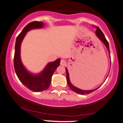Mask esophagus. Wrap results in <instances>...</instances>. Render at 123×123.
I'll use <instances>...</instances> for the list:
<instances>
[{
  "mask_svg": "<svg viewBox=\"0 0 123 123\" xmlns=\"http://www.w3.org/2000/svg\"><path fill=\"white\" fill-rule=\"evenodd\" d=\"M60 64L62 66H66V61L65 60H61L60 62Z\"/></svg>",
  "mask_w": 123,
  "mask_h": 123,
  "instance_id": "esophagus-1",
  "label": "esophagus"
}]
</instances>
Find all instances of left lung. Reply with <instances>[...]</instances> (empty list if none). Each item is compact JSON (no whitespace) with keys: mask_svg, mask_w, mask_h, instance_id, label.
Masks as SVG:
<instances>
[{"mask_svg":"<svg viewBox=\"0 0 123 123\" xmlns=\"http://www.w3.org/2000/svg\"><path fill=\"white\" fill-rule=\"evenodd\" d=\"M96 29H96V30L95 31L96 35L98 37L99 39L101 40L102 42L104 43V45L106 46L107 49L108 50L109 53H110V51H109V47L108 42L107 40H106L104 34H103V32H102V31L100 29V28H99V27H96ZM66 78H67V82H68V85H69V86L70 87V88L72 90V91L75 92L77 93L80 94H88L91 93L92 92H93L96 91V89H98V88H100V86H99L97 88L95 89L91 90V91H83V90L80 89H78L77 88H76V87L74 86L73 85H72V84L70 83V80H69V73H68V72L67 68H66Z\"/></svg>","mask_w":123,"mask_h":123,"instance_id":"left-lung-1","label":"left lung"}]
</instances>
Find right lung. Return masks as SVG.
I'll return each instance as SVG.
<instances>
[{"instance_id": "1", "label": "right lung", "mask_w": 123, "mask_h": 123, "mask_svg": "<svg viewBox=\"0 0 123 123\" xmlns=\"http://www.w3.org/2000/svg\"><path fill=\"white\" fill-rule=\"evenodd\" d=\"M43 23L42 22L34 21L29 23L23 29L16 39L14 65L15 73L20 82L31 91L38 92L48 89L51 83V79L54 71L60 65V59L49 63L45 69L38 75L29 73L22 65L20 58V44L27 31L31 29L42 28Z\"/></svg>"}]
</instances>
